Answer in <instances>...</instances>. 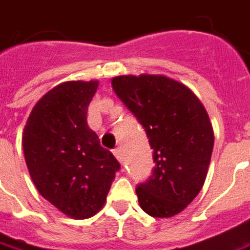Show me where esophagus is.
<instances>
[{
  "label": "esophagus",
  "mask_w": 250,
  "mask_h": 250,
  "mask_svg": "<svg viewBox=\"0 0 250 250\" xmlns=\"http://www.w3.org/2000/svg\"><path fill=\"white\" fill-rule=\"evenodd\" d=\"M112 153H113V155L116 157V160L122 162V160H123V155H122V150H120V149H115L112 151Z\"/></svg>",
  "instance_id": "1"
}]
</instances>
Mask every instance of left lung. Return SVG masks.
Segmentation results:
<instances>
[{"mask_svg": "<svg viewBox=\"0 0 250 250\" xmlns=\"http://www.w3.org/2000/svg\"><path fill=\"white\" fill-rule=\"evenodd\" d=\"M112 88L153 149V174L135 189L141 208L154 218L179 214L198 196L210 165L214 131L203 104L165 76L115 77Z\"/></svg>", "mask_w": 250, "mask_h": 250, "instance_id": "8db88e82", "label": "left lung"}]
</instances>
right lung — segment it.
Here are the masks:
<instances>
[{
  "instance_id": "right-lung-1",
  "label": "right lung",
  "mask_w": 250,
  "mask_h": 250,
  "mask_svg": "<svg viewBox=\"0 0 250 250\" xmlns=\"http://www.w3.org/2000/svg\"><path fill=\"white\" fill-rule=\"evenodd\" d=\"M99 81H69L51 89L32 109L22 132L27 167L43 198L70 218L103 208L120 164L86 120Z\"/></svg>"
}]
</instances>
